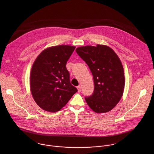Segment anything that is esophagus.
<instances>
[{"label": "esophagus", "mask_w": 154, "mask_h": 154, "mask_svg": "<svg viewBox=\"0 0 154 154\" xmlns=\"http://www.w3.org/2000/svg\"><path fill=\"white\" fill-rule=\"evenodd\" d=\"M77 89H78V92H80L81 91V88L80 86L77 87Z\"/></svg>", "instance_id": "34e87169"}]
</instances>
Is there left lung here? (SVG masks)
Instances as JSON below:
<instances>
[{
	"label": "left lung",
	"mask_w": 154,
	"mask_h": 154,
	"mask_svg": "<svg viewBox=\"0 0 154 154\" xmlns=\"http://www.w3.org/2000/svg\"><path fill=\"white\" fill-rule=\"evenodd\" d=\"M93 75L94 90L85 98L89 107L98 113L110 111L122 98L125 85L123 67L117 54L110 47L97 44L76 49Z\"/></svg>",
	"instance_id": "1"
}]
</instances>
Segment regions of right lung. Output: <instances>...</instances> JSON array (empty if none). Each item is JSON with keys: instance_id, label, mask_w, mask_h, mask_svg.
<instances>
[{"instance_id": "right-lung-1", "label": "right lung", "mask_w": 154, "mask_h": 154, "mask_svg": "<svg viewBox=\"0 0 154 154\" xmlns=\"http://www.w3.org/2000/svg\"><path fill=\"white\" fill-rule=\"evenodd\" d=\"M75 46L60 45L48 47L35 60L31 70L30 89L37 104L43 110H61L77 89L70 82L66 67Z\"/></svg>"}]
</instances>
